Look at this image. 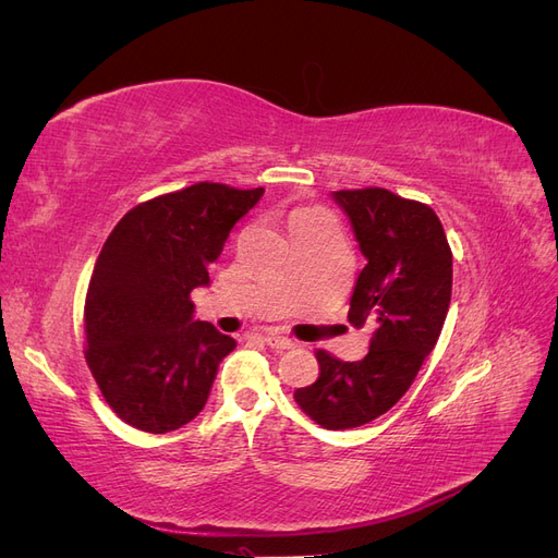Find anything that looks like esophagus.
<instances>
[{
    "mask_svg": "<svg viewBox=\"0 0 558 558\" xmlns=\"http://www.w3.org/2000/svg\"><path fill=\"white\" fill-rule=\"evenodd\" d=\"M265 342H267V347H272L277 351H286V349H293L295 347V342L291 340V337H281V335H267Z\"/></svg>",
    "mask_w": 558,
    "mask_h": 558,
    "instance_id": "34e87169",
    "label": "esophagus"
}]
</instances>
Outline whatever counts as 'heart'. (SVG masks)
I'll return each instance as SVG.
<instances>
[{"label": "heart", "mask_w": 558, "mask_h": 558, "mask_svg": "<svg viewBox=\"0 0 558 558\" xmlns=\"http://www.w3.org/2000/svg\"><path fill=\"white\" fill-rule=\"evenodd\" d=\"M324 214L318 211H312V209H300L291 216V230L300 228V226H310V223H316V221H324Z\"/></svg>", "instance_id": "obj_1"}]
</instances>
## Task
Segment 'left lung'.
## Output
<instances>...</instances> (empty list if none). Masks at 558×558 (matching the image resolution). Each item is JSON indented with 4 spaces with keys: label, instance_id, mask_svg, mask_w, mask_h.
<instances>
[{
    "label": "left lung",
    "instance_id": "left-lung-1",
    "mask_svg": "<svg viewBox=\"0 0 558 558\" xmlns=\"http://www.w3.org/2000/svg\"><path fill=\"white\" fill-rule=\"evenodd\" d=\"M367 265L351 295L349 324L373 328L367 356L344 363L316 351L318 379L295 402L318 426L369 424L408 393L442 332L451 300V248L440 218L386 189L335 191Z\"/></svg>",
    "mask_w": 558,
    "mask_h": 558
}]
</instances>
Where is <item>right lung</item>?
<instances>
[{
	"label": "right lung",
	"mask_w": 558,
	"mask_h": 558,
	"mask_svg": "<svg viewBox=\"0 0 558 558\" xmlns=\"http://www.w3.org/2000/svg\"><path fill=\"white\" fill-rule=\"evenodd\" d=\"M263 189L202 181L142 202L111 230L86 295V361L109 408L146 433H170L207 404L218 363L238 347L195 320L230 230Z\"/></svg>",
	"instance_id": "obj_1"
}]
</instances>
